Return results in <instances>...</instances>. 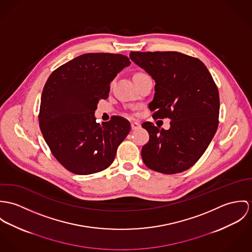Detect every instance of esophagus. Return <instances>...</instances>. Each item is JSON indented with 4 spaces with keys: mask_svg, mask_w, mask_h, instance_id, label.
Returning <instances> with one entry per match:
<instances>
[{
    "mask_svg": "<svg viewBox=\"0 0 252 252\" xmlns=\"http://www.w3.org/2000/svg\"><path fill=\"white\" fill-rule=\"evenodd\" d=\"M140 124L139 123H137V122H133V123H131V129L132 130H136V129H138L139 128Z\"/></svg>",
    "mask_w": 252,
    "mask_h": 252,
    "instance_id": "1",
    "label": "esophagus"
}]
</instances>
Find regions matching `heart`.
<instances>
[{
  "instance_id": "obj_1",
  "label": "heart",
  "mask_w": 252,
  "mask_h": 252,
  "mask_svg": "<svg viewBox=\"0 0 252 252\" xmlns=\"http://www.w3.org/2000/svg\"><path fill=\"white\" fill-rule=\"evenodd\" d=\"M139 75H144V73H140V72H138V73L134 74V76H139Z\"/></svg>"
}]
</instances>
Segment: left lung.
<instances>
[{
  "instance_id": "1",
  "label": "left lung",
  "mask_w": 252,
  "mask_h": 252,
  "mask_svg": "<svg viewBox=\"0 0 252 252\" xmlns=\"http://www.w3.org/2000/svg\"><path fill=\"white\" fill-rule=\"evenodd\" d=\"M130 60L155 80L149 104L156 118H170V128L142 124L150 135L141 156L145 165L163 174L191 167L214 138L220 114L218 87L206 65L179 52H130Z\"/></svg>"
}]
</instances>
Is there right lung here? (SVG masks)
<instances>
[{
    "label": "right lung",
    "instance_id": "right-lung-1",
    "mask_svg": "<svg viewBox=\"0 0 252 252\" xmlns=\"http://www.w3.org/2000/svg\"><path fill=\"white\" fill-rule=\"evenodd\" d=\"M128 58L121 54L88 53L54 70L44 85L39 127L57 160L71 173L89 175L111 165L119 145L130 131L124 118L98 124L94 111L107 98L109 86Z\"/></svg>",
    "mask_w": 252,
    "mask_h": 252
}]
</instances>
